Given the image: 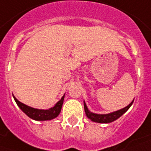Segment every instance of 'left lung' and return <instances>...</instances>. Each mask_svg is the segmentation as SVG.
Listing matches in <instances>:
<instances>
[{
	"label": "left lung",
	"instance_id": "left-lung-1",
	"mask_svg": "<svg viewBox=\"0 0 151 151\" xmlns=\"http://www.w3.org/2000/svg\"><path fill=\"white\" fill-rule=\"evenodd\" d=\"M133 101H134V100L132 101L127 106H126L125 108L121 109L119 110H117V111H114V112L106 114H94V113L91 112L90 110L87 109V106H86L85 101H84V109H85L86 117L91 121H93V122L101 123H112L114 121H115L116 119H118L119 117H121L128 109L130 108L131 105H132V103H133Z\"/></svg>",
	"mask_w": 151,
	"mask_h": 151
}]
</instances>
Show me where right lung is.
<instances>
[{
	"label": "right lung",
	"instance_id": "obj_1",
	"mask_svg": "<svg viewBox=\"0 0 151 151\" xmlns=\"http://www.w3.org/2000/svg\"><path fill=\"white\" fill-rule=\"evenodd\" d=\"M13 97L18 106L21 109V110L25 114H27L29 118H31L32 119L37 120V121H45V120L53 119L60 114L62 105H63V102H64L65 95L61 98L60 101H58L55 105L54 107L49 109H38L32 108L30 106L24 105L22 102L18 101L14 96Z\"/></svg>",
	"mask_w": 151,
	"mask_h": 151
}]
</instances>
